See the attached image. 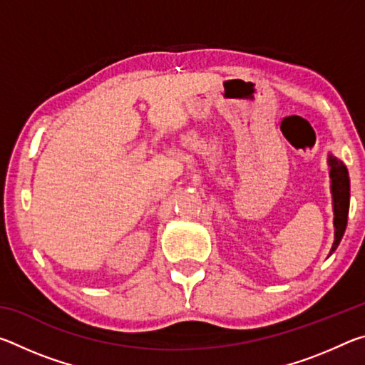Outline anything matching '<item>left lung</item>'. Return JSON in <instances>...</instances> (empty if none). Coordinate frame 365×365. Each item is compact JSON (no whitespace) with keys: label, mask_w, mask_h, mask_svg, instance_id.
I'll return each mask as SVG.
<instances>
[{"label":"left lung","mask_w":365,"mask_h":365,"mask_svg":"<svg viewBox=\"0 0 365 365\" xmlns=\"http://www.w3.org/2000/svg\"><path fill=\"white\" fill-rule=\"evenodd\" d=\"M330 177H331V195H333V212H335V242H333L331 251L336 250L343 238V233L348 224V211H349V177L348 169L341 160L330 156Z\"/></svg>","instance_id":"left-lung-1"}]
</instances>
